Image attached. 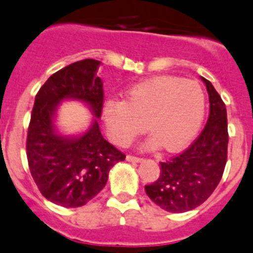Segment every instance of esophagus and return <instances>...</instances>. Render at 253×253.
Instances as JSON below:
<instances>
[{
    "label": "esophagus",
    "instance_id": "esophagus-1",
    "mask_svg": "<svg viewBox=\"0 0 253 253\" xmlns=\"http://www.w3.org/2000/svg\"><path fill=\"white\" fill-rule=\"evenodd\" d=\"M126 160H128L129 163H141V161H142L141 157L131 156V155H128V156H126Z\"/></svg>",
    "mask_w": 253,
    "mask_h": 253
}]
</instances>
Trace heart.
I'll return each mask as SVG.
<instances>
[{"instance_id": "1", "label": "heart", "mask_w": 253, "mask_h": 253, "mask_svg": "<svg viewBox=\"0 0 253 253\" xmlns=\"http://www.w3.org/2000/svg\"><path fill=\"white\" fill-rule=\"evenodd\" d=\"M205 115V94L197 82L178 77H153L129 88L124 101L105 102L102 119L110 138L129 146L147 128V147L182 150L197 134ZM146 126H144V123Z\"/></svg>"}]
</instances>
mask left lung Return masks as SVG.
<instances>
[{
    "label": "left lung",
    "mask_w": 253,
    "mask_h": 253,
    "mask_svg": "<svg viewBox=\"0 0 253 253\" xmlns=\"http://www.w3.org/2000/svg\"><path fill=\"white\" fill-rule=\"evenodd\" d=\"M206 84L210 115L204 130L184 152L160 163V176L144 187L148 197L169 212H185L204 204L221 180L228 157L225 103L210 82Z\"/></svg>",
    "instance_id": "1"
}]
</instances>
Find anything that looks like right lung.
I'll list each match as a JSON object with an SVG mask.
<instances>
[{"label": "right lung", "mask_w": 253, "mask_h": 253, "mask_svg": "<svg viewBox=\"0 0 253 253\" xmlns=\"http://www.w3.org/2000/svg\"><path fill=\"white\" fill-rule=\"evenodd\" d=\"M101 62L85 59L65 66L47 79L34 101L27 137L30 174L43 197L64 207H79L100 193L109 171L125 155L106 141L97 119L79 137L55 133L53 119L61 100L87 103L97 119L102 114L103 88L96 75Z\"/></svg>", "instance_id": "obj_1"}]
</instances>
